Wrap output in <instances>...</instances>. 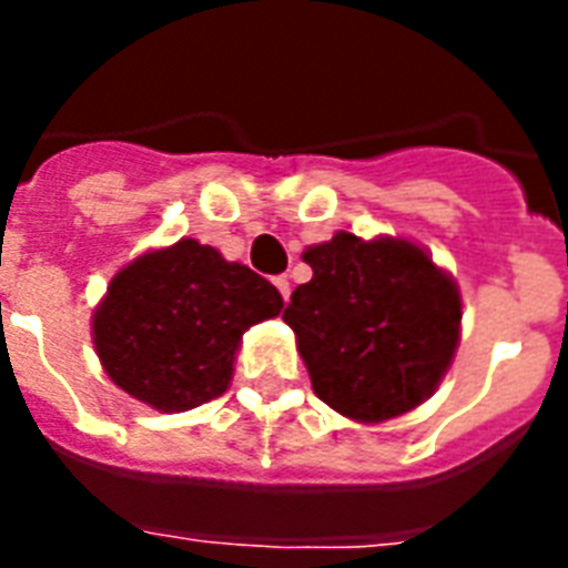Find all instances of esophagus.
<instances>
[{
    "instance_id": "obj_1",
    "label": "esophagus",
    "mask_w": 568,
    "mask_h": 568,
    "mask_svg": "<svg viewBox=\"0 0 568 568\" xmlns=\"http://www.w3.org/2000/svg\"><path fill=\"white\" fill-rule=\"evenodd\" d=\"M274 285H276V292L283 294V301H288V294H292V285H288V276H285V274L274 276Z\"/></svg>"
}]
</instances>
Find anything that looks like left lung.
I'll list each match as a JSON object with an SVG mask.
<instances>
[{
    "mask_svg": "<svg viewBox=\"0 0 568 568\" xmlns=\"http://www.w3.org/2000/svg\"><path fill=\"white\" fill-rule=\"evenodd\" d=\"M312 280L283 321L315 395L356 422H386L430 397L459 338V294L409 241L338 232L303 253Z\"/></svg>",
    "mask_w": 568,
    "mask_h": 568,
    "instance_id": "1",
    "label": "left lung"
}]
</instances>
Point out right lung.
Returning <instances> with one entry per match:
<instances>
[{
    "instance_id": "obj_1",
    "label": "right lung",
    "mask_w": 568,
    "mask_h": 568,
    "mask_svg": "<svg viewBox=\"0 0 568 568\" xmlns=\"http://www.w3.org/2000/svg\"><path fill=\"white\" fill-rule=\"evenodd\" d=\"M280 310L265 276L182 239L111 280L93 312V345L123 392L182 413L226 392L244 329Z\"/></svg>"
}]
</instances>
